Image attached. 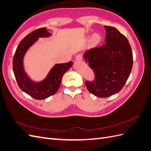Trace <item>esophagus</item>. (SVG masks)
<instances>
[{
    "mask_svg": "<svg viewBox=\"0 0 151 151\" xmlns=\"http://www.w3.org/2000/svg\"><path fill=\"white\" fill-rule=\"evenodd\" d=\"M81 59H82V55H81V54H78L76 56L75 61H81Z\"/></svg>",
    "mask_w": 151,
    "mask_h": 151,
    "instance_id": "obj_1",
    "label": "esophagus"
}]
</instances>
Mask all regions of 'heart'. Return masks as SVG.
<instances>
[{"mask_svg": "<svg viewBox=\"0 0 151 151\" xmlns=\"http://www.w3.org/2000/svg\"><path fill=\"white\" fill-rule=\"evenodd\" d=\"M102 40V37L99 33H95L92 35L90 42L93 47H96L100 44Z\"/></svg>", "mask_w": 151, "mask_h": 151, "instance_id": "b5f03b06", "label": "heart"}]
</instances>
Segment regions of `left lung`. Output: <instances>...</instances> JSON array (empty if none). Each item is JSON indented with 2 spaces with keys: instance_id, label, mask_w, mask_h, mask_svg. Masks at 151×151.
Wrapping results in <instances>:
<instances>
[{
  "instance_id": "obj_1",
  "label": "left lung",
  "mask_w": 151,
  "mask_h": 151,
  "mask_svg": "<svg viewBox=\"0 0 151 151\" xmlns=\"http://www.w3.org/2000/svg\"><path fill=\"white\" fill-rule=\"evenodd\" d=\"M106 44L86 50L84 59L95 74V80H86L88 91L107 97L119 92L132 71L133 54L127 37L112 27L104 26Z\"/></svg>"
}]
</instances>
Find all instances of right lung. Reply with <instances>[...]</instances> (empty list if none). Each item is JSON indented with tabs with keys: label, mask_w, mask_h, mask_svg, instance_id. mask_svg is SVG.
<instances>
[{
	"label": "right lung",
	"mask_w": 151,
	"mask_h": 151,
	"mask_svg": "<svg viewBox=\"0 0 151 151\" xmlns=\"http://www.w3.org/2000/svg\"><path fill=\"white\" fill-rule=\"evenodd\" d=\"M49 31L45 28H41L29 33L19 43L12 60L14 74L19 87L37 100L44 99L57 92L63 75L73 64L72 61L56 64L52 69L47 78L40 83L32 82L26 75L23 67V59L26 51L38 37L50 36L51 33Z\"/></svg>",
	"instance_id": "obj_1"
}]
</instances>
